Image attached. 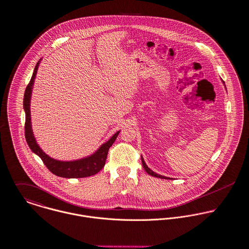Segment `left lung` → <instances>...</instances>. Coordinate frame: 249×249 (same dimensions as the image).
Wrapping results in <instances>:
<instances>
[{"instance_id":"obj_1","label":"left lung","mask_w":249,"mask_h":249,"mask_svg":"<svg viewBox=\"0 0 249 249\" xmlns=\"http://www.w3.org/2000/svg\"><path fill=\"white\" fill-rule=\"evenodd\" d=\"M224 83V82H223ZM142 165H143V168L145 169V171L151 175V176H154V177H157V178H160V179H171V178H169V177H165V176H161V175H160V174H157V173H155L154 171H152L151 169H150L149 167L146 165V163H145V161H144V160H143V158L142 157Z\"/></svg>"}]
</instances>
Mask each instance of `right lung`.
<instances>
[{
	"mask_svg": "<svg viewBox=\"0 0 249 249\" xmlns=\"http://www.w3.org/2000/svg\"><path fill=\"white\" fill-rule=\"evenodd\" d=\"M40 60L36 63L32 79L29 83V85L26 88L25 95H24V109L26 113V122H25V137L27 143L31 150L40 157L46 167L50 170L51 172L56 176L63 177V178H85L89 176L95 175L98 173L100 170L104 167L106 163V160L107 157V152L109 147L113 144L115 142L119 131L116 132L107 142L102 144L99 149L92 155L77 160H70V161H62L57 160L49 157L47 154H45L42 149L38 146L36 143V138L34 136L33 130H32V122H31V109H30V104H31V96H32V90L34 82L36 76V72L39 66Z\"/></svg>",
	"mask_w": 249,
	"mask_h": 249,
	"instance_id": "1",
	"label": "right lung"
}]
</instances>
